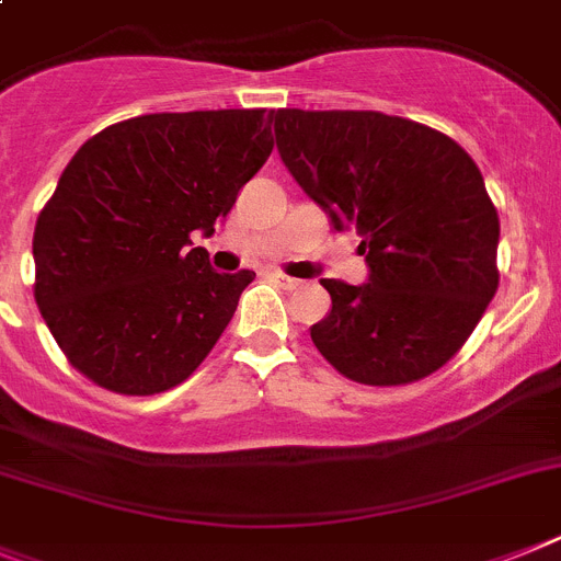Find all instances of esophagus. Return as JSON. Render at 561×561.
Instances as JSON below:
<instances>
[{
	"instance_id": "34e87169",
	"label": "esophagus",
	"mask_w": 561,
	"mask_h": 561,
	"mask_svg": "<svg viewBox=\"0 0 561 561\" xmlns=\"http://www.w3.org/2000/svg\"><path fill=\"white\" fill-rule=\"evenodd\" d=\"M267 276H271V282H274V285H279L282 290H296V287L301 285L299 279H294V276H285L282 271H271Z\"/></svg>"
}]
</instances>
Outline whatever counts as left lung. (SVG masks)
I'll return each mask as SVG.
<instances>
[{
    "label": "left lung",
    "mask_w": 561,
    "mask_h": 561,
    "mask_svg": "<svg viewBox=\"0 0 561 561\" xmlns=\"http://www.w3.org/2000/svg\"><path fill=\"white\" fill-rule=\"evenodd\" d=\"M282 163L333 231L355 228L364 285L321 279L333 308L310 328L358 383L426 378L466 344L496 294L500 217L462 146L383 112L276 110Z\"/></svg>",
    "instance_id": "left-lung-1"
}]
</instances>
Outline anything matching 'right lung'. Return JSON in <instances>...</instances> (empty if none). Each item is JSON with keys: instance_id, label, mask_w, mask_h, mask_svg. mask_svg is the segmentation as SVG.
Returning a JSON list of instances; mask_svg holds the SVG:
<instances>
[{"instance_id": "add662e5", "label": "right lung", "mask_w": 561, "mask_h": 561, "mask_svg": "<svg viewBox=\"0 0 561 561\" xmlns=\"http://www.w3.org/2000/svg\"><path fill=\"white\" fill-rule=\"evenodd\" d=\"M274 112H154L106 126L33 231L36 305L72 367L121 396L178 387L228 328L253 271L217 274L214 233L274 152Z\"/></svg>"}]
</instances>
